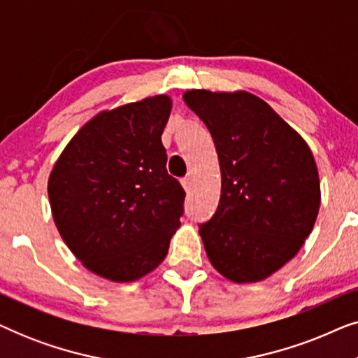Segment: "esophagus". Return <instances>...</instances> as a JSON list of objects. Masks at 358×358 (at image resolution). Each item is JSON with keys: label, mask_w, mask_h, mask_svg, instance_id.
Masks as SVG:
<instances>
[{"label": "esophagus", "mask_w": 358, "mask_h": 358, "mask_svg": "<svg viewBox=\"0 0 358 358\" xmlns=\"http://www.w3.org/2000/svg\"><path fill=\"white\" fill-rule=\"evenodd\" d=\"M180 184H182V187L185 192H189L190 187H192V180H190V178L187 176V178H184L182 180H180Z\"/></svg>", "instance_id": "obj_1"}]
</instances>
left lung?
<instances>
[{"mask_svg": "<svg viewBox=\"0 0 358 358\" xmlns=\"http://www.w3.org/2000/svg\"><path fill=\"white\" fill-rule=\"evenodd\" d=\"M184 101L212 135L222 171L217 212L199 224L212 266L231 282H259L290 261L320 210L306 141L249 92L192 90Z\"/></svg>", "mask_w": 358, "mask_h": 358, "instance_id": "1", "label": "left lung"}]
</instances>
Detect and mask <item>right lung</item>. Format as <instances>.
<instances>
[{"mask_svg":"<svg viewBox=\"0 0 358 358\" xmlns=\"http://www.w3.org/2000/svg\"><path fill=\"white\" fill-rule=\"evenodd\" d=\"M168 96L101 112L53 166L48 199L63 241L97 275L134 282L163 262L185 192L168 174Z\"/></svg>","mask_w":358,"mask_h":358,"instance_id":"1","label":"right lung"}]
</instances>
